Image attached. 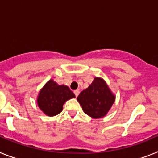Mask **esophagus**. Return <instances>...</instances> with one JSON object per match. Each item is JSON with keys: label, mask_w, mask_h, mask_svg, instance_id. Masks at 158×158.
I'll return each mask as SVG.
<instances>
[{"label": "esophagus", "mask_w": 158, "mask_h": 158, "mask_svg": "<svg viewBox=\"0 0 158 158\" xmlns=\"http://www.w3.org/2000/svg\"><path fill=\"white\" fill-rule=\"evenodd\" d=\"M74 93H75V96H76V97H77V96L79 95V90H75V91H74Z\"/></svg>", "instance_id": "1"}]
</instances>
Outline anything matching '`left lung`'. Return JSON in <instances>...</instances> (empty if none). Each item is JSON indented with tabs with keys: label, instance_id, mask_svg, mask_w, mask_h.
<instances>
[{
	"label": "left lung",
	"instance_id": "obj_1",
	"mask_svg": "<svg viewBox=\"0 0 158 158\" xmlns=\"http://www.w3.org/2000/svg\"><path fill=\"white\" fill-rule=\"evenodd\" d=\"M86 114L101 118L107 114L115 101V95L102 78L95 77L92 83L77 97Z\"/></svg>",
	"mask_w": 158,
	"mask_h": 158
}]
</instances>
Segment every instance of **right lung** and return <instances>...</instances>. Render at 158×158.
I'll return each instance as SVG.
<instances>
[{
	"mask_svg": "<svg viewBox=\"0 0 158 158\" xmlns=\"http://www.w3.org/2000/svg\"><path fill=\"white\" fill-rule=\"evenodd\" d=\"M75 95L65 85H59L50 79L39 91L36 102L40 109L46 115L52 117L63 110V106Z\"/></svg>",
	"mask_w": 158,
	"mask_h": 158,
	"instance_id": "right-lung-1",
	"label": "right lung"
}]
</instances>
